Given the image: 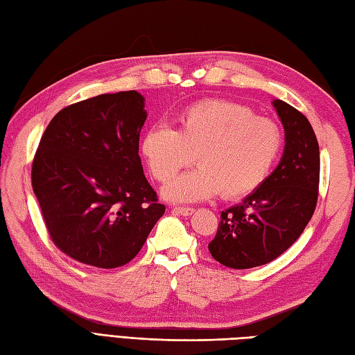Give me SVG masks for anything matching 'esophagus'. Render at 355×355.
<instances>
[{"label": "esophagus", "mask_w": 355, "mask_h": 355, "mask_svg": "<svg viewBox=\"0 0 355 355\" xmlns=\"http://www.w3.org/2000/svg\"><path fill=\"white\" fill-rule=\"evenodd\" d=\"M173 211L180 214V216H191V214L194 213V209H191V207H173Z\"/></svg>", "instance_id": "obj_1"}]
</instances>
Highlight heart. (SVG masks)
I'll return each instance as SVG.
<instances>
[{
  "instance_id": "heart-1",
  "label": "heart",
  "mask_w": 355,
  "mask_h": 355,
  "mask_svg": "<svg viewBox=\"0 0 355 355\" xmlns=\"http://www.w3.org/2000/svg\"><path fill=\"white\" fill-rule=\"evenodd\" d=\"M283 146L280 127L250 108L230 101H206L179 116L178 130L154 124L142 137L141 151L151 175L166 182L197 155L198 167L163 188L173 202L209 200L220 192L227 200L252 194L270 175Z\"/></svg>"
}]
</instances>
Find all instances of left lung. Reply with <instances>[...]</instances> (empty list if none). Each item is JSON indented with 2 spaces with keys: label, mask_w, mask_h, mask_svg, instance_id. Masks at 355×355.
<instances>
[{
  "label": "left lung",
  "mask_w": 355,
  "mask_h": 355,
  "mask_svg": "<svg viewBox=\"0 0 355 355\" xmlns=\"http://www.w3.org/2000/svg\"><path fill=\"white\" fill-rule=\"evenodd\" d=\"M284 127L280 163L263 184L237 206L222 211L209 244L219 263L247 270L284 253L313 218L320 180V148L308 118L288 103L272 101Z\"/></svg>",
  "instance_id": "1"
}]
</instances>
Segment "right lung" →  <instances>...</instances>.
Segmentation results:
<instances>
[{
	"mask_svg": "<svg viewBox=\"0 0 355 355\" xmlns=\"http://www.w3.org/2000/svg\"><path fill=\"white\" fill-rule=\"evenodd\" d=\"M146 116L141 93H106L63 108L42 135L32 188L53 243L72 259L123 266L164 214L139 157Z\"/></svg>",
	"mask_w": 355,
	"mask_h": 355,
	"instance_id": "1",
	"label": "right lung"
}]
</instances>
